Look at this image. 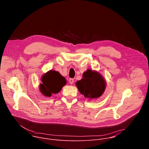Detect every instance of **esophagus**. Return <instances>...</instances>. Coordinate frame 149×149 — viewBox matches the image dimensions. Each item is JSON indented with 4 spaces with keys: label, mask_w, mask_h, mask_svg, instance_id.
<instances>
[{
    "label": "esophagus",
    "mask_w": 149,
    "mask_h": 149,
    "mask_svg": "<svg viewBox=\"0 0 149 149\" xmlns=\"http://www.w3.org/2000/svg\"><path fill=\"white\" fill-rule=\"evenodd\" d=\"M69 82H70V83L71 84H72L74 83V79L73 78H70V79H69Z\"/></svg>",
    "instance_id": "34e87169"
}]
</instances>
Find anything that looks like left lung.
<instances>
[{"instance_id":"obj_1","label":"left lung","mask_w":149,"mask_h":149,"mask_svg":"<svg viewBox=\"0 0 149 149\" xmlns=\"http://www.w3.org/2000/svg\"><path fill=\"white\" fill-rule=\"evenodd\" d=\"M83 78L76 82L79 91L86 98L100 97L105 89V81L97 72L88 70L83 74Z\"/></svg>"}]
</instances>
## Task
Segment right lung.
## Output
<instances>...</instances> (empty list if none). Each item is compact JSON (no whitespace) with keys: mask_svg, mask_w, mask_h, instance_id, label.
I'll list each match as a JSON object with an SVG mask.
<instances>
[{"mask_svg":"<svg viewBox=\"0 0 149 149\" xmlns=\"http://www.w3.org/2000/svg\"><path fill=\"white\" fill-rule=\"evenodd\" d=\"M42 84L40 85V91L45 96L51 97L52 94L58 93L67 84L65 78L58 72L51 70L42 78Z\"/></svg>","mask_w":149,"mask_h":149,"instance_id":"add662e5","label":"right lung"}]
</instances>
